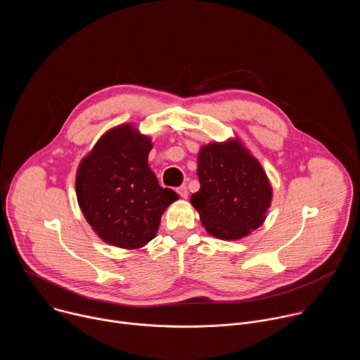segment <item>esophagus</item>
<instances>
[{"label": "esophagus", "instance_id": "34e87169", "mask_svg": "<svg viewBox=\"0 0 360 360\" xmlns=\"http://www.w3.org/2000/svg\"><path fill=\"white\" fill-rule=\"evenodd\" d=\"M176 192L179 193V196H181V198H184V199H186V198H188V188H186V185H181V186H178V188H176Z\"/></svg>", "mask_w": 360, "mask_h": 360}]
</instances>
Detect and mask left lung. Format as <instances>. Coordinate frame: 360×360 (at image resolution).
<instances>
[{
  "instance_id": "8db88e82",
  "label": "left lung",
  "mask_w": 360,
  "mask_h": 360,
  "mask_svg": "<svg viewBox=\"0 0 360 360\" xmlns=\"http://www.w3.org/2000/svg\"><path fill=\"white\" fill-rule=\"evenodd\" d=\"M196 172L200 188L191 203L210 235L236 240L265 222L272 186L239 138L200 146Z\"/></svg>"
}]
</instances>
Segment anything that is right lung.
<instances>
[{
  "mask_svg": "<svg viewBox=\"0 0 360 360\" xmlns=\"http://www.w3.org/2000/svg\"><path fill=\"white\" fill-rule=\"evenodd\" d=\"M152 141L132 124L102 135L77 169L79 208L104 242L139 249L157 236L161 217L179 196L148 165Z\"/></svg>",
  "mask_w": 360,
  "mask_h": 360,
  "instance_id": "add662e5",
  "label": "right lung"
}]
</instances>
